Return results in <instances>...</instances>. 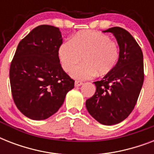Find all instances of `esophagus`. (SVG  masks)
Listing matches in <instances>:
<instances>
[{
  "label": "esophagus",
  "instance_id": "1",
  "mask_svg": "<svg viewBox=\"0 0 154 154\" xmlns=\"http://www.w3.org/2000/svg\"><path fill=\"white\" fill-rule=\"evenodd\" d=\"M75 85V87H79L81 86V85H83V83H82V82H79V81H76L74 83Z\"/></svg>",
  "mask_w": 154,
  "mask_h": 154
}]
</instances>
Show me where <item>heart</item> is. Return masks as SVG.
<instances>
[{
    "label": "heart",
    "instance_id": "obj_1",
    "mask_svg": "<svg viewBox=\"0 0 154 154\" xmlns=\"http://www.w3.org/2000/svg\"><path fill=\"white\" fill-rule=\"evenodd\" d=\"M82 65L72 69L70 75L77 80L89 79L95 75L109 73L119 57L117 44L102 32L93 30L82 31L66 40L58 49L61 67L69 72L81 60Z\"/></svg>",
    "mask_w": 154,
    "mask_h": 154
}]
</instances>
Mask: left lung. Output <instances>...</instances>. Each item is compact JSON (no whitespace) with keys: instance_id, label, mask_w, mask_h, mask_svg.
Returning a JSON list of instances; mask_svg holds the SVG:
<instances>
[{"instance_id":"obj_1","label":"left lung","mask_w":154,"mask_h":154,"mask_svg":"<svg viewBox=\"0 0 154 154\" xmlns=\"http://www.w3.org/2000/svg\"><path fill=\"white\" fill-rule=\"evenodd\" d=\"M119 45V58L113 69L94 82L96 92L85 102L88 112L99 123L118 124L128 117L136 105L144 82L143 53L133 36L124 29L112 27Z\"/></svg>"}]
</instances>
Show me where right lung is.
I'll return each instance as SVG.
<instances>
[{"label": "right lung", "instance_id": "1", "mask_svg": "<svg viewBox=\"0 0 154 154\" xmlns=\"http://www.w3.org/2000/svg\"><path fill=\"white\" fill-rule=\"evenodd\" d=\"M61 43L58 28L42 25L18 44L9 70L11 91L18 109L30 119L51 117L74 88V81L60 64Z\"/></svg>", "mask_w": 154, "mask_h": 154}]
</instances>
